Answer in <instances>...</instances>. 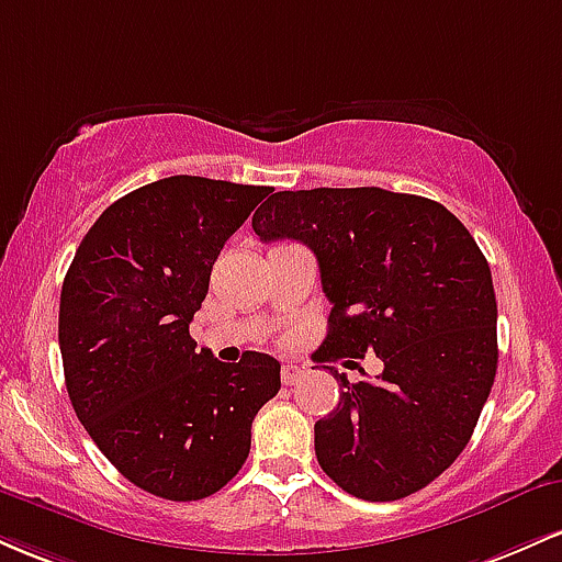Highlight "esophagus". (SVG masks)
<instances>
[{
    "mask_svg": "<svg viewBox=\"0 0 562 562\" xmlns=\"http://www.w3.org/2000/svg\"><path fill=\"white\" fill-rule=\"evenodd\" d=\"M280 378H282V383H285V385H295L303 378V367L301 364H293V362L282 364Z\"/></svg>",
    "mask_w": 562,
    "mask_h": 562,
    "instance_id": "obj_1",
    "label": "esophagus"
}]
</instances>
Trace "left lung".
I'll return each instance as SVG.
<instances>
[{"instance_id":"obj_1","label":"left lung","mask_w":562,"mask_h":562,"mask_svg":"<svg viewBox=\"0 0 562 562\" xmlns=\"http://www.w3.org/2000/svg\"><path fill=\"white\" fill-rule=\"evenodd\" d=\"M263 243L299 240L319 261L330 330L317 362L364 357L314 425L322 470L348 494L393 502L428 486L473 436L496 375L492 269L451 211L380 187L274 192L254 214Z\"/></svg>"}]
</instances>
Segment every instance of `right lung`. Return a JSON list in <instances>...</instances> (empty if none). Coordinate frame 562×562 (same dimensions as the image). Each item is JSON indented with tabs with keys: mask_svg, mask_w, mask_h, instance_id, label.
Returning a JSON list of instances; mask_svg holds the SVG:
<instances>
[{
	"mask_svg": "<svg viewBox=\"0 0 562 562\" xmlns=\"http://www.w3.org/2000/svg\"><path fill=\"white\" fill-rule=\"evenodd\" d=\"M269 187L169 177L128 192L83 235L60 293L66 389L124 479L171 502L216 494L248 460L280 362L214 359L190 338L224 243Z\"/></svg>",
	"mask_w": 562,
	"mask_h": 562,
	"instance_id": "1",
	"label": "right lung"
}]
</instances>
